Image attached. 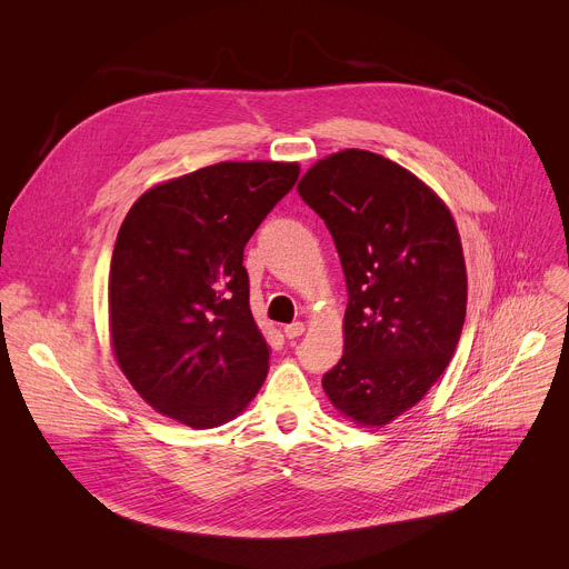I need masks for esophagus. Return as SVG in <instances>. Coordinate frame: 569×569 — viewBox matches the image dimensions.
Segmentation results:
<instances>
[{
    "instance_id": "obj_1",
    "label": "esophagus",
    "mask_w": 569,
    "mask_h": 569,
    "mask_svg": "<svg viewBox=\"0 0 569 569\" xmlns=\"http://www.w3.org/2000/svg\"><path fill=\"white\" fill-rule=\"evenodd\" d=\"M303 329H306L303 322H292V325H286V327H283V333H286V338L292 340V338H299V336L303 333Z\"/></svg>"
}]
</instances>
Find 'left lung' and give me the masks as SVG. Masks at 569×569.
I'll use <instances>...</instances> for the list:
<instances>
[{
    "label": "left lung",
    "instance_id": "8db88e82",
    "mask_svg": "<svg viewBox=\"0 0 569 569\" xmlns=\"http://www.w3.org/2000/svg\"><path fill=\"white\" fill-rule=\"evenodd\" d=\"M297 192L331 231L349 292L325 392L349 420L383 427L427 395L458 345L468 274L456 222L427 183L366 149L318 161Z\"/></svg>",
    "mask_w": 569,
    "mask_h": 569
}]
</instances>
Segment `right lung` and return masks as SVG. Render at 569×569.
<instances>
[{"mask_svg":"<svg viewBox=\"0 0 569 569\" xmlns=\"http://www.w3.org/2000/svg\"><path fill=\"white\" fill-rule=\"evenodd\" d=\"M297 177V163L224 161L153 186L127 213L109 277L113 351L163 416L213 429L261 390L270 349L242 253Z\"/></svg>","mask_w":569,"mask_h":569,"instance_id":"1","label":"right lung"}]
</instances>
